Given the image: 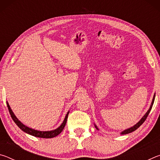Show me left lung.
Here are the masks:
<instances>
[{
	"instance_id": "obj_1",
	"label": "left lung",
	"mask_w": 160,
	"mask_h": 160,
	"mask_svg": "<svg viewBox=\"0 0 160 160\" xmlns=\"http://www.w3.org/2000/svg\"><path fill=\"white\" fill-rule=\"evenodd\" d=\"M155 95H154L153 99H152V104H151V106H150V109H149V110L148 111L147 113H145V116H143V117H142L141 119H140L139 122L138 123L135 124V125L134 126L131 127V128H128V129H126V130H125V131H123V132H121V134H122V135L128 134V133H130V132H132V131H135V130L138 128L139 127H140V126H141L143 123L145 122V121L146 120V118H147L148 114H149V113H150V112L151 109H152V105H153V104H154V101H155ZM95 127H96V128H97V129H98V128H97V126H95Z\"/></svg>"
}]
</instances>
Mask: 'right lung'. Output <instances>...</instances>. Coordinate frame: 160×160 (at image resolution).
Wrapping results in <instances>:
<instances>
[{
  "label": "right lung",
  "instance_id": "obj_1",
  "mask_svg": "<svg viewBox=\"0 0 160 160\" xmlns=\"http://www.w3.org/2000/svg\"><path fill=\"white\" fill-rule=\"evenodd\" d=\"M7 106H8V108L10 114V116H11L12 120L14 121V122L16 123V125H17L19 128L22 130V131H23L24 132H27V133H28L29 135H33V136L38 137V138H54V137L57 136L58 135L60 134L61 132L63 131L64 127H65V126H66V121L68 119V113H69V112H68L63 123H62L58 128H56V130H53V131H37V130H34L32 128H28V127H27L26 126L24 125V124L22 123L20 121H19L17 118H16V116H15L14 113H13L12 111L11 110V109H10V107L8 102H7Z\"/></svg>",
  "mask_w": 160,
  "mask_h": 160
}]
</instances>
